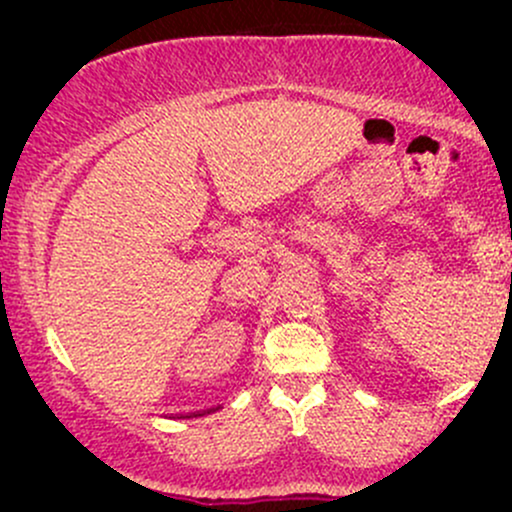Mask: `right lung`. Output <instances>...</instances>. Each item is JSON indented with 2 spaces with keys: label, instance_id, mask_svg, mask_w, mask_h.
I'll return each instance as SVG.
<instances>
[{
  "label": "right lung",
  "instance_id": "right-lung-1",
  "mask_svg": "<svg viewBox=\"0 0 512 512\" xmlns=\"http://www.w3.org/2000/svg\"><path fill=\"white\" fill-rule=\"evenodd\" d=\"M211 411V409H209ZM209 411H207V414H209ZM202 414H204V411H202ZM202 414H195V416H202Z\"/></svg>",
  "mask_w": 512,
  "mask_h": 512
}]
</instances>
